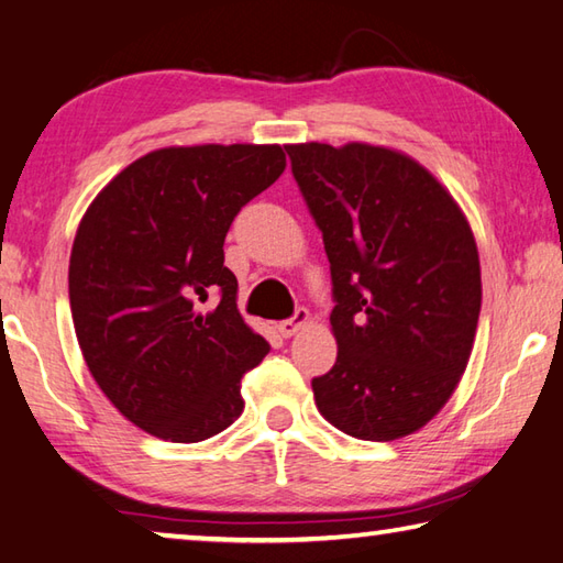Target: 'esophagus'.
I'll return each instance as SVG.
<instances>
[{"label":"esophagus","mask_w":563,"mask_h":563,"mask_svg":"<svg viewBox=\"0 0 563 563\" xmlns=\"http://www.w3.org/2000/svg\"><path fill=\"white\" fill-rule=\"evenodd\" d=\"M308 322H310V312L305 310V308H298V310H295L292 318L278 322V332H280L283 338H292V335H298V332L305 325H308Z\"/></svg>","instance_id":"esophagus-1"}]
</instances>
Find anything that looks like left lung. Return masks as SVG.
<instances>
[{
    "instance_id": "1",
    "label": "left lung",
    "mask_w": 563,
    "mask_h": 563,
    "mask_svg": "<svg viewBox=\"0 0 563 563\" xmlns=\"http://www.w3.org/2000/svg\"><path fill=\"white\" fill-rule=\"evenodd\" d=\"M330 261L338 360L312 379L340 432L393 442L430 422L460 385L482 308L474 233L419 161L352 141L288 146Z\"/></svg>"
}]
</instances>
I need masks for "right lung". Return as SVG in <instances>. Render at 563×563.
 Segmentation results:
<instances>
[{"instance_id":"add662e5","label":"right lung","mask_w":563,"mask_h":563,"mask_svg":"<svg viewBox=\"0 0 563 563\" xmlns=\"http://www.w3.org/2000/svg\"><path fill=\"white\" fill-rule=\"evenodd\" d=\"M285 170L278 144L156 148L99 190L69 258L71 320L91 377L166 442H203L243 412L241 377L271 345L238 312L223 241ZM222 295L216 309L202 302Z\"/></svg>"}]
</instances>
